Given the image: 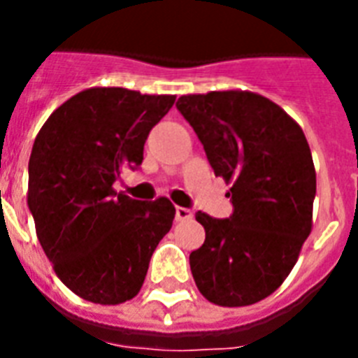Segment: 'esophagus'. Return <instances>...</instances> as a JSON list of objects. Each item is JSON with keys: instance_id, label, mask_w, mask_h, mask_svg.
Segmentation results:
<instances>
[{"instance_id": "obj_1", "label": "esophagus", "mask_w": 358, "mask_h": 358, "mask_svg": "<svg viewBox=\"0 0 358 358\" xmlns=\"http://www.w3.org/2000/svg\"><path fill=\"white\" fill-rule=\"evenodd\" d=\"M193 217V212H191L189 208H176V221H189Z\"/></svg>"}]
</instances>
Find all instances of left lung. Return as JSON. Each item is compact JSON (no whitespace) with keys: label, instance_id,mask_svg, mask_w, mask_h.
<instances>
[{"label":"left lung","instance_id":"1","mask_svg":"<svg viewBox=\"0 0 358 358\" xmlns=\"http://www.w3.org/2000/svg\"><path fill=\"white\" fill-rule=\"evenodd\" d=\"M215 176L232 182L229 219L196 212L206 230L189 255L199 292L221 306L258 303L288 277L312 230L316 171L299 124L243 91L180 96Z\"/></svg>","mask_w":358,"mask_h":358}]
</instances>
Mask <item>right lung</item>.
I'll use <instances>...</instances> for the list:
<instances>
[{"label":"right lung","mask_w":358,"mask_h":358,"mask_svg":"<svg viewBox=\"0 0 358 358\" xmlns=\"http://www.w3.org/2000/svg\"><path fill=\"white\" fill-rule=\"evenodd\" d=\"M174 96L122 87L78 92L44 122L29 157L27 206L61 282L81 299L119 305L139 294L174 206L117 195L124 169H139L150 129Z\"/></svg>","instance_id":"1"}]
</instances>
